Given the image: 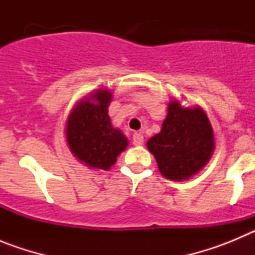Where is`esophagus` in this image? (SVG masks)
Listing matches in <instances>:
<instances>
[{
  "mask_svg": "<svg viewBox=\"0 0 255 255\" xmlns=\"http://www.w3.org/2000/svg\"><path fill=\"white\" fill-rule=\"evenodd\" d=\"M143 143H144L143 135L135 132V134L132 135V144H134V145H141Z\"/></svg>",
  "mask_w": 255,
  "mask_h": 255,
  "instance_id": "1",
  "label": "esophagus"
}]
</instances>
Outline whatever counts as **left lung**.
Returning a JSON list of instances; mask_svg holds the SVG:
<instances>
[{
	"mask_svg": "<svg viewBox=\"0 0 255 255\" xmlns=\"http://www.w3.org/2000/svg\"><path fill=\"white\" fill-rule=\"evenodd\" d=\"M147 147L158 163L159 172L170 180H185L195 175L211 158L215 138L203 110L184 108L177 102L168 105L167 116L159 134Z\"/></svg>",
	"mask_w": 255,
	"mask_h": 255,
	"instance_id": "8db88e82",
	"label": "left lung"
}]
</instances>
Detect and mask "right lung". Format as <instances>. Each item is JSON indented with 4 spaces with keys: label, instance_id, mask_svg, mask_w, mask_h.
Masks as SVG:
<instances>
[{
    "label": "right lung",
    "instance_id": "obj_1",
    "mask_svg": "<svg viewBox=\"0 0 255 255\" xmlns=\"http://www.w3.org/2000/svg\"><path fill=\"white\" fill-rule=\"evenodd\" d=\"M111 100L108 91H97L79 103L67 119L70 150L89 167L108 170L128 145L125 135L111 125L107 110Z\"/></svg>",
    "mask_w": 255,
    "mask_h": 255
}]
</instances>
